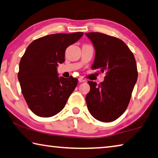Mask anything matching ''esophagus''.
<instances>
[{"instance_id": "1", "label": "esophagus", "mask_w": 158, "mask_h": 158, "mask_svg": "<svg viewBox=\"0 0 158 158\" xmlns=\"http://www.w3.org/2000/svg\"><path fill=\"white\" fill-rule=\"evenodd\" d=\"M78 80H79V81L81 82V83L85 81V79L84 78H82V77H79V78L78 79Z\"/></svg>"}]
</instances>
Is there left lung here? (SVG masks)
<instances>
[{
	"instance_id": "obj_1",
	"label": "left lung",
	"mask_w": 158,
	"mask_h": 158,
	"mask_svg": "<svg viewBox=\"0 0 158 158\" xmlns=\"http://www.w3.org/2000/svg\"><path fill=\"white\" fill-rule=\"evenodd\" d=\"M95 50L93 69L105 72L103 82L89 81L87 107L95 119L102 122L116 120L126 110L137 82V63L126 44L117 37L101 33H85Z\"/></svg>"
}]
</instances>
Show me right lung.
<instances>
[{"label":"right lung","instance_id":"right-lung-1","mask_svg":"<svg viewBox=\"0 0 158 158\" xmlns=\"http://www.w3.org/2000/svg\"><path fill=\"white\" fill-rule=\"evenodd\" d=\"M81 32L57 33L40 37L28 45L19 63L18 79L28 107L37 116L51 117L62 110L78 79L58 77L57 66L65 61L69 45Z\"/></svg>","mask_w":158,"mask_h":158}]
</instances>
